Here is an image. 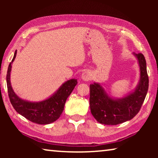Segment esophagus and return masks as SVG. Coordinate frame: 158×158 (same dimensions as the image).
<instances>
[{"instance_id":"esophagus-1","label":"esophagus","mask_w":158,"mask_h":158,"mask_svg":"<svg viewBox=\"0 0 158 158\" xmlns=\"http://www.w3.org/2000/svg\"><path fill=\"white\" fill-rule=\"evenodd\" d=\"M82 79L83 80V81H90V79H91V75H90V73L89 72H87V71H85V72H84L83 74H82Z\"/></svg>"}]
</instances>
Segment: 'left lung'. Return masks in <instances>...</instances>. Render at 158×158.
Instances as JSON below:
<instances>
[{"instance_id":"8db88e82","label":"left lung","mask_w":158,"mask_h":158,"mask_svg":"<svg viewBox=\"0 0 158 158\" xmlns=\"http://www.w3.org/2000/svg\"><path fill=\"white\" fill-rule=\"evenodd\" d=\"M135 55L140 68V81L135 92L124 98L114 100L106 94L98 83L90 85V108L99 123L106 125L122 124L133 118L141 109L149 87L146 60L142 53Z\"/></svg>"}]
</instances>
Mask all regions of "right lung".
<instances>
[{
  "mask_svg": "<svg viewBox=\"0 0 158 158\" xmlns=\"http://www.w3.org/2000/svg\"><path fill=\"white\" fill-rule=\"evenodd\" d=\"M16 55V51L15 52L12 61L8 65L6 75L8 97L13 107L19 114L36 124H48L55 122L63 111L67 98L77 85V80L71 79L65 82L52 96L44 101L31 103L23 101L15 94L10 85V73L11 63Z\"/></svg>",
  "mask_w": 158,
  "mask_h": 158,
  "instance_id": "add662e5",
  "label": "right lung"
}]
</instances>
